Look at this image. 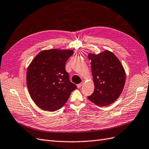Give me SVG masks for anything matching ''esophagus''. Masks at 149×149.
<instances>
[{
    "mask_svg": "<svg viewBox=\"0 0 149 149\" xmlns=\"http://www.w3.org/2000/svg\"><path fill=\"white\" fill-rule=\"evenodd\" d=\"M84 82L82 81V82L80 83V84H77V88H80L81 87V86H82L83 84H84Z\"/></svg>",
    "mask_w": 149,
    "mask_h": 149,
    "instance_id": "esophagus-1",
    "label": "esophagus"
}]
</instances>
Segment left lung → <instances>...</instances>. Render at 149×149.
Wrapping results in <instances>:
<instances>
[{"mask_svg": "<svg viewBox=\"0 0 149 149\" xmlns=\"http://www.w3.org/2000/svg\"><path fill=\"white\" fill-rule=\"evenodd\" d=\"M95 90L88 98L95 105L105 107L119 97L126 81V73L119 59L111 51L89 53Z\"/></svg>", "mask_w": 149, "mask_h": 149, "instance_id": "left-lung-1", "label": "left lung"}]
</instances>
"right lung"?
Here are the masks:
<instances>
[{
    "instance_id": "obj_1",
    "label": "right lung",
    "mask_w": 149,
    "mask_h": 149,
    "mask_svg": "<svg viewBox=\"0 0 149 149\" xmlns=\"http://www.w3.org/2000/svg\"><path fill=\"white\" fill-rule=\"evenodd\" d=\"M73 54L71 49L44 50L29 65L27 88L30 97L41 109L49 112L60 109L77 88L65 70L66 62Z\"/></svg>"
}]
</instances>
